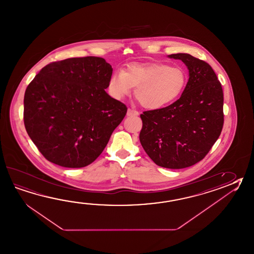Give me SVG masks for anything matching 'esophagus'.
Returning a JSON list of instances; mask_svg holds the SVG:
<instances>
[{
  "mask_svg": "<svg viewBox=\"0 0 254 254\" xmlns=\"http://www.w3.org/2000/svg\"><path fill=\"white\" fill-rule=\"evenodd\" d=\"M139 113L136 111V110H134V109H127V117H132V116H138Z\"/></svg>",
  "mask_w": 254,
  "mask_h": 254,
  "instance_id": "34e87169",
  "label": "esophagus"
}]
</instances>
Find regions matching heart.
Returning a JSON list of instances; mask_svg holds the SVG:
<instances>
[{
  "label": "heart",
  "mask_w": 254,
  "mask_h": 254,
  "mask_svg": "<svg viewBox=\"0 0 254 254\" xmlns=\"http://www.w3.org/2000/svg\"><path fill=\"white\" fill-rule=\"evenodd\" d=\"M186 71L163 63H130L124 71L116 70L109 79L110 95L120 99L135 88V97L148 109L164 108L181 95L187 84Z\"/></svg>",
  "instance_id": "obj_1"
}]
</instances>
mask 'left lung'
I'll list each match as a JSON object with an SVG mask.
<instances>
[{
	"mask_svg": "<svg viewBox=\"0 0 254 254\" xmlns=\"http://www.w3.org/2000/svg\"><path fill=\"white\" fill-rule=\"evenodd\" d=\"M180 60L189 79L180 99L164 109L140 115L139 139L157 166L181 169L202 160L223 129V93L208 63L187 53L168 55Z\"/></svg>",
	"mask_w": 254,
	"mask_h": 254,
	"instance_id": "8db88e82",
	"label": "left lung"
}]
</instances>
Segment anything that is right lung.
I'll list each match as a JSON object with an SVG mask.
<instances>
[{"label":"right lung","instance_id":"1","mask_svg":"<svg viewBox=\"0 0 254 254\" xmlns=\"http://www.w3.org/2000/svg\"><path fill=\"white\" fill-rule=\"evenodd\" d=\"M113 68L103 58L50 63L24 95L27 133L47 160L79 168L103 152L127 107L105 91Z\"/></svg>","mask_w":254,"mask_h":254}]
</instances>
